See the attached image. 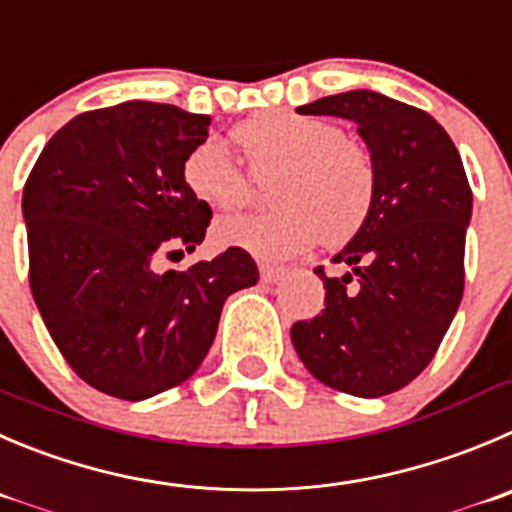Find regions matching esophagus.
<instances>
[{"mask_svg": "<svg viewBox=\"0 0 512 512\" xmlns=\"http://www.w3.org/2000/svg\"><path fill=\"white\" fill-rule=\"evenodd\" d=\"M259 271H261V279L269 281V284H274V281H279L281 276L286 274L284 266H276V264H261Z\"/></svg>", "mask_w": 512, "mask_h": 512, "instance_id": "obj_1", "label": "esophagus"}]
</instances>
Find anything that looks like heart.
<instances>
[{
  "instance_id": "obj_1",
  "label": "heart",
  "mask_w": 512,
  "mask_h": 512,
  "mask_svg": "<svg viewBox=\"0 0 512 512\" xmlns=\"http://www.w3.org/2000/svg\"><path fill=\"white\" fill-rule=\"evenodd\" d=\"M251 173L274 170L269 201L276 208L216 223V241L261 259H286L319 238L349 241L367 221L377 193V165L337 123L289 107H271L231 130ZM180 180L201 206L228 213L248 201L251 183L226 145L206 138L180 163Z\"/></svg>"
}]
</instances>
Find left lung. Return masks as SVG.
I'll list each match as a JSON object with an SVG mask.
<instances>
[{
    "label": "left lung",
    "mask_w": 512,
    "mask_h": 512,
    "mask_svg": "<svg viewBox=\"0 0 512 512\" xmlns=\"http://www.w3.org/2000/svg\"><path fill=\"white\" fill-rule=\"evenodd\" d=\"M354 120L377 165L372 211L324 279V309L291 326L304 367L326 387L384 397L435 357L465 289L472 191L460 153L430 113L372 90L301 105Z\"/></svg>",
    "instance_id": "left-lung-1"
}]
</instances>
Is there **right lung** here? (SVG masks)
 Listing matches in <instances>:
<instances>
[{
  "label": "right lung",
  "instance_id": "right-lung-1",
  "mask_svg": "<svg viewBox=\"0 0 512 512\" xmlns=\"http://www.w3.org/2000/svg\"><path fill=\"white\" fill-rule=\"evenodd\" d=\"M208 128V115L163 102L100 107L57 130L24 183L34 304L77 377L110 397L138 402L186 382L228 294L259 281L236 246L158 271L211 223V208L180 180Z\"/></svg>",
  "mask_w": 512,
  "mask_h": 512
}]
</instances>
